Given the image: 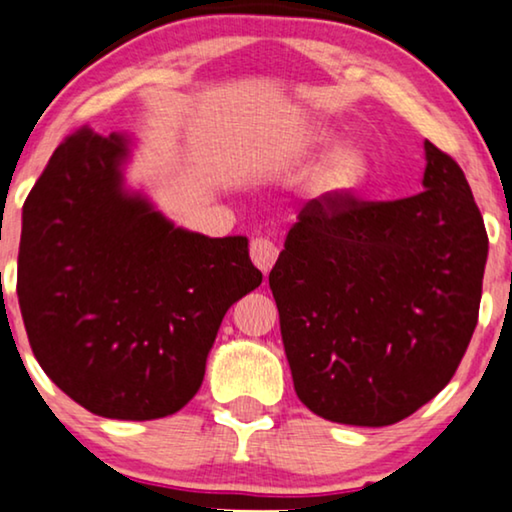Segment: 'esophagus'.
Instances as JSON below:
<instances>
[{
  "instance_id": "34e87169",
  "label": "esophagus",
  "mask_w": 512,
  "mask_h": 512,
  "mask_svg": "<svg viewBox=\"0 0 512 512\" xmlns=\"http://www.w3.org/2000/svg\"><path fill=\"white\" fill-rule=\"evenodd\" d=\"M250 257H252V262H255V267L260 269L264 276H267L278 257V248L274 245V241H269V238H252Z\"/></svg>"
}]
</instances>
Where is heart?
Instances as JSON below:
<instances>
[{
	"instance_id": "1",
	"label": "heart",
	"mask_w": 512,
	"mask_h": 512,
	"mask_svg": "<svg viewBox=\"0 0 512 512\" xmlns=\"http://www.w3.org/2000/svg\"><path fill=\"white\" fill-rule=\"evenodd\" d=\"M330 140L325 128H316L302 135V147H316ZM370 180V159L365 149L356 145H339L325 156L320 163L316 180H313V192L320 199H339V196L356 194Z\"/></svg>"
}]
</instances>
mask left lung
I'll return each instance as SVG.
<instances>
[{"label": "left lung", "mask_w": 512, "mask_h": 512, "mask_svg": "<svg viewBox=\"0 0 512 512\" xmlns=\"http://www.w3.org/2000/svg\"><path fill=\"white\" fill-rule=\"evenodd\" d=\"M424 192L306 203L269 274L297 398L349 426L433 400L468 349L489 241L466 175L424 142Z\"/></svg>", "instance_id": "8db88e82"}]
</instances>
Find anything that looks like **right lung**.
Instances as JSON below:
<instances>
[{
  "label": "right lung",
  "mask_w": 512,
  "mask_h": 512,
  "mask_svg": "<svg viewBox=\"0 0 512 512\" xmlns=\"http://www.w3.org/2000/svg\"><path fill=\"white\" fill-rule=\"evenodd\" d=\"M135 138L79 131L23 206L18 304L34 358L105 419L149 421L201 388L224 313L262 283L248 238L175 227L126 185Z\"/></svg>",
  "instance_id": "add662e5"
}]
</instances>
